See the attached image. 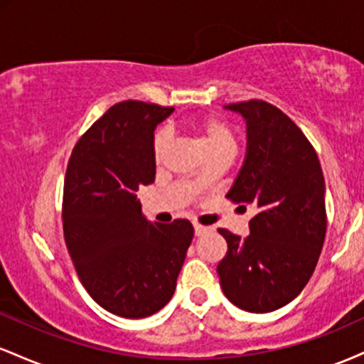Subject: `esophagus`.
I'll list each match as a JSON object with an SVG mask.
<instances>
[{
	"label": "esophagus",
	"instance_id": "34e87169",
	"mask_svg": "<svg viewBox=\"0 0 364 364\" xmlns=\"http://www.w3.org/2000/svg\"><path fill=\"white\" fill-rule=\"evenodd\" d=\"M193 228H195V235L196 236H202V235H205V232L210 231V228H207V225H202L198 223H193Z\"/></svg>",
	"mask_w": 364,
	"mask_h": 364
}]
</instances>
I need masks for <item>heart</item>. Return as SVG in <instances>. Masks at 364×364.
<instances>
[{
	"mask_svg": "<svg viewBox=\"0 0 364 364\" xmlns=\"http://www.w3.org/2000/svg\"><path fill=\"white\" fill-rule=\"evenodd\" d=\"M191 128L198 133L200 141H202L205 152L219 149H235L236 139L231 127L224 119L217 116H207V118H198L191 123ZM171 133L168 128H159L152 140V154L156 161H161L166 150L169 147Z\"/></svg>",
	"mask_w": 364,
	"mask_h": 364,
	"instance_id": "obj_1",
	"label": "heart"
}]
</instances>
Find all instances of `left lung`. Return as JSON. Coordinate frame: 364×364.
<instances>
[{
	"label": "left lung",
	"mask_w": 364,
	"mask_h": 364,
	"mask_svg": "<svg viewBox=\"0 0 364 364\" xmlns=\"http://www.w3.org/2000/svg\"><path fill=\"white\" fill-rule=\"evenodd\" d=\"M246 121V157L229 200L255 205L250 235L219 232L228 253L217 265L225 298L250 313L291 303L310 281L327 231L318 156L289 116L265 101L224 106ZM243 205V207H245Z\"/></svg>",
	"instance_id": "8db88e82"
}]
</instances>
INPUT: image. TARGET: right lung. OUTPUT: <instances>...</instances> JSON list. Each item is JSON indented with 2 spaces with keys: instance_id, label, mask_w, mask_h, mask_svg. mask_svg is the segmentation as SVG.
<instances>
[{
  "instance_id": "1",
  "label": "right lung",
  "mask_w": 364,
  "mask_h": 364,
  "mask_svg": "<svg viewBox=\"0 0 364 364\" xmlns=\"http://www.w3.org/2000/svg\"><path fill=\"white\" fill-rule=\"evenodd\" d=\"M173 107L123 101L73 147L63 188V232L75 270L99 306L145 318L173 298L193 225L150 223L136 191L156 179L154 129Z\"/></svg>"
}]
</instances>
